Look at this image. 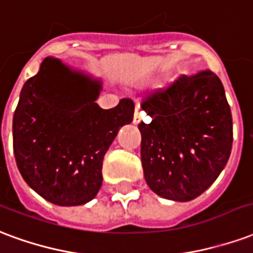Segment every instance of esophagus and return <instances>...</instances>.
<instances>
[{"instance_id": "34e87169", "label": "esophagus", "mask_w": 253, "mask_h": 253, "mask_svg": "<svg viewBox=\"0 0 253 253\" xmlns=\"http://www.w3.org/2000/svg\"><path fill=\"white\" fill-rule=\"evenodd\" d=\"M144 119V112L141 110L140 106H136V110H134V116H133V124H140L141 121Z\"/></svg>"}]
</instances>
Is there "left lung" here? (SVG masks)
I'll return each instance as SVG.
<instances>
[{"mask_svg":"<svg viewBox=\"0 0 253 253\" xmlns=\"http://www.w3.org/2000/svg\"><path fill=\"white\" fill-rule=\"evenodd\" d=\"M140 123L141 165L149 189L186 202L213 185L233 143L232 113L220 78L210 70L182 75L148 94Z\"/></svg>","mask_w":253,"mask_h":253,"instance_id":"left-lung-1","label":"left lung"}]
</instances>
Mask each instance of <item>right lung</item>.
I'll return each instance as SVG.
<instances>
[{
  "instance_id": "obj_1",
  "label": "right lung",
  "mask_w": 253,
  "mask_h": 253,
  "mask_svg": "<svg viewBox=\"0 0 253 253\" xmlns=\"http://www.w3.org/2000/svg\"><path fill=\"white\" fill-rule=\"evenodd\" d=\"M101 82L45 58L29 78L13 116L18 171L39 195L59 206L91 201L102 185V162L120 128L133 120L134 105L95 104Z\"/></svg>"
}]
</instances>
